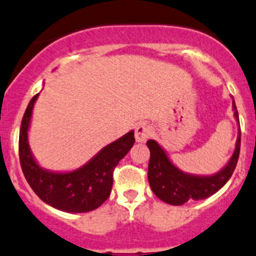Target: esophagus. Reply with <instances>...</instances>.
<instances>
[{
  "label": "esophagus",
  "mask_w": 256,
  "mask_h": 256,
  "mask_svg": "<svg viewBox=\"0 0 256 256\" xmlns=\"http://www.w3.org/2000/svg\"><path fill=\"white\" fill-rule=\"evenodd\" d=\"M153 134V128L152 126L146 125V124H140L139 126H136L135 128V139L138 142H146L149 136Z\"/></svg>",
  "instance_id": "34e87169"
}]
</instances>
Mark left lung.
<instances>
[{
    "instance_id": "obj_1",
    "label": "left lung",
    "mask_w": 256,
    "mask_h": 256,
    "mask_svg": "<svg viewBox=\"0 0 256 256\" xmlns=\"http://www.w3.org/2000/svg\"><path fill=\"white\" fill-rule=\"evenodd\" d=\"M234 117L238 121V112L234 102ZM150 150V160L148 166V180L150 188L162 202L171 206H182L191 200L206 199L216 194L230 180L236 168L238 156H240L241 131L236 142V149L231 156L228 164L222 171L213 176H192L184 174L174 167L168 160L166 152L160 148L158 142L148 140L146 142Z\"/></svg>"
}]
</instances>
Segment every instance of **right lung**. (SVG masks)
I'll list each match as a JSON object with an SVG mask.
<instances>
[{"mask_svg":"<svg viewBox=\"0 0 256 256\" xmlns=\"http://www.w3.org/2000/svg\"><path fill=\"white\" fill-rule=\"evenodd\" d=\"M38 94L32 98L22 121L19 158L22 174L33 191L44 202L68 213H85L100 206L111 194L114 171L135 142L134 131L104 146L76 171L54 174L42 170L34 160L28 145V128Z\"/></svg>","mask_w":256,"mask_h":256,"instance_id":"obj_1","label":"right lung"}]
</instances>
